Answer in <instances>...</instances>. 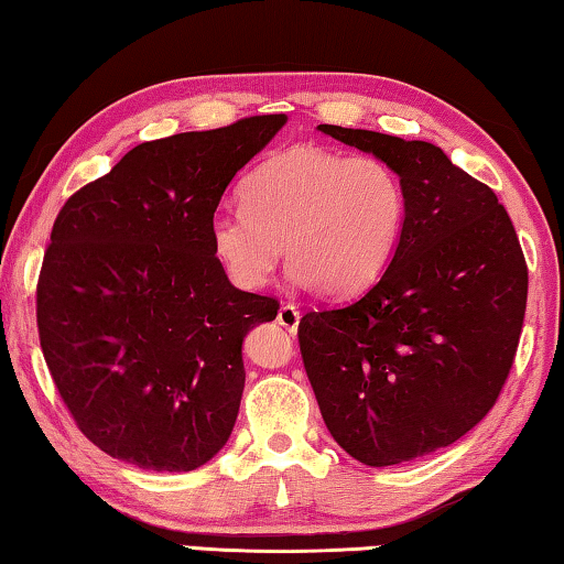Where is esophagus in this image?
Wrapping results in <instances>:
<instances>
[{"label":"esophagus","mask_w":564,"mask_h":564,"mask_svg":"<svg viewBox=\"0 0 564 564\" xmlns=\"http://www.w3.org/2000/svg\"><path fill=\"white\" fill-rule=\"evenodd\" d=\"M279 323L283 328H289L291 333L299 330V323H301V311L295 308L293 303H283L281 311H279Z\"/></svg>","instance_id":"1"}]
</instances>
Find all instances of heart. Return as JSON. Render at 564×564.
Returning <instances> with one entry per match:
<instances>
[{
	"instance_id": "1",
	"label": "heart",
	"mask_w": 564,
	"mask_h": 564,
	"mask_svg": "<svg viewBox=\"0 0 564 564\" xmlns=\"http://www.w3.org/2000/svg\"><path fill=\"white\" fill-rule=\"evenodd\" d=\"M238 212L216 214L212 246L236 285L263 289L285 259L295 279L348 295L380 279L400 246L408 196L378 156L295 147L256 166Z\"/></svg>"
}]
</instances>
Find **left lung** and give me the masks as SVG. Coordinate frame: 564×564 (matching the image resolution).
Wrapping results in <instances>:
<instances>
[{"label":"left lung","mask_w":564,"mask_h":564,"mask_svg":"<svg viewBox=\"0 0 564 564\" xmlns=\"http://www.w3.org/2000/svg\"><path fill=\"white\" fill-rule=\"evenodd\" d=\"M403 181L405 228L380 281L305 313L299 343L326 427L362 465L431 455L490 413L518 350L528 265L505 206L427 141L321 123Z\"/></svg>","instance_id":"8db88e82"}]
</instances>
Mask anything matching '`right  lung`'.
I'll return each mask as SVG.
<instances>
[{
	"instance_id": "1",
	"label": "right lung",
	"mask_w": 564,
	"mask_h": 564,
	"mask_svg": "<svg viewBox=\"0 0 564 564\" xmlns=\"http://www.w3.org/2000/svg\"><path fill=\"white\" fill-rule=\"evenodd\" d=\"M285 121L147 141L56 216L36 285L42 352L79 431L117 460L188 473L234 431L243 338L279 303L231 285L212 221Z\"/></svg>"
}]
</instances>
